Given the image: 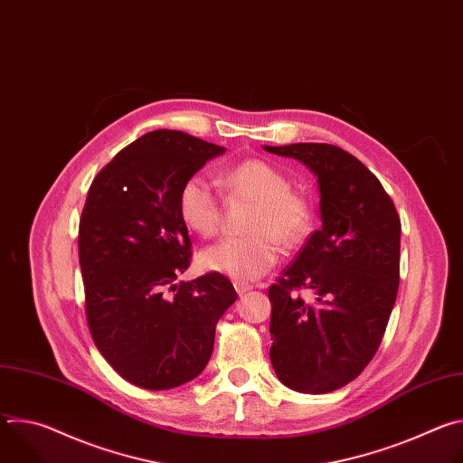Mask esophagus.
<instances>
[{"instance_id":"34e87169","label":"esophagus","mask_w":463,"mask_h":463,"mask_svg":"<svg viewBox=\"0 0 463 463\" xmlns=\"http://www.w3.org/2000/svg\"><path fill=\"white\" fill-rule=\"evenodd\" d=\"M234 289H236V293L241 297V295H245L247 291H250L252 286H249V284H245V282H234Z\"/></svg>"}]
</instances>
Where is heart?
I'll list each match as a JSON object with an SVG mask.
<instances>
[{
    "label": "heart",
    "mask_w": 463,
    "mask_h": 463,
    "mask_svg": "<svg viewBox=\"0 0 463 463\" xmlns=\"http://www.w3.org/2000/svg\"><path fill=\"white\" fill-rule=\"evenodd\" d=\"M223 186L238 197L256 202L249 231L250 236L223 238L205 247L197 261L200 268L240 282L266 275L279 260V241L286 247L298 245L311 225V207L306 197L291 192L289 179L273 165L247 159L229 168L222 177ZM179 216L183 223L202 236H213L222 220L220 195L195 174L179 190Z\"/></svg>",
    "instance_id": "1"
}]
</instances>
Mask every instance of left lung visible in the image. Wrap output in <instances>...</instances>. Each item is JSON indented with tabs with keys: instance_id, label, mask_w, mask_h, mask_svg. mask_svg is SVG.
Instances as JSON below:
<instances>
[{
	"instance_id": "obj_1",
	"label": "left lung",
	"mask_w": 463,
	"mask_h": 463,
	"mask_svg": "<svg viewBox=\"0 0 463 463\" xmlns=\"http://www.w3.org/2000/svg\"><path fill=\"white\" fill-rule=\"evenodd\" d=\"M263 150L306 165L317 177L322 229L269 288L271 363L302 393L354 381L375 355L398 297L402 222L379 179L334 145ZM306 287L316 302L294 291Z\"/></svg>"
}]
</instances>
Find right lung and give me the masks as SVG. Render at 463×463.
<instances>
[{"label": "right lung", "instance_id": "obj_1", "mask_svg": "<svg viewBox=\"0 0 463 463\" xmlns=\"http://www.w3.org/2000/svg\"><path fill=\"white\" fill-rule=\"evenodd\" d=\"M227 148L156 129L120 150L93 179L79 258L93 341L131 384L168 390L207 366L220 317L238 295L220 273L177 282L192 241L179 190Z\"/></svg>", "mask_w": 463, "mask_h": 463}]
</instances>
